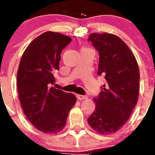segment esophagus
<instances>
[{"mask_svg": "<svg viewBox=\"0 0 155 155\" xmlns=\"http://www.w3.org/2000/svg\"><path fill=\"white\" fill-rule=\"evenodd\" d=\"M76 97H77L78 100H85V99H87L86 95H81V94H76Z\"/></svg>", "mask_w": 155, "mask_h": 155, "instance_id": "1", "label": "esophagus"}]
</instances>
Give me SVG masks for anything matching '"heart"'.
Returning a JSON list of instances; mask_svg holds the SVG:
<instances>
[{"label":"heart","mask_w":155,"mask_h":155,"mask_svg":"<svg viewBox=\"0 0 155 155\" xmlns=\"http://www.w3.org/2000/svg\"><path fill=\"white\" fill-rule=\"evenodd\" d=\"M83 49H89V48H83Z\"/></svg>","instance_id":"b5f03b06"}]
</instances>
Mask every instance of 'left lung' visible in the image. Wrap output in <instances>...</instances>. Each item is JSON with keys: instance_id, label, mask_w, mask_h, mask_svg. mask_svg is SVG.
<instances>
[{"instance_id": "1", "label": "left lung", "mask_w": 155, "mask_h": 155, "mask_svg": "<svg viewBox=\"0 0 155 155\" xmlns=\"http://www.w3.org/2000/svg\"><path fill=\"white\" fill-rule=\"evenodd\" d=\"M88 41L98 51L97 74L104 76L106 82L94 98L95 110L88 123L97 133L113 134L125 125L137 104L139 66L128 45L115 35L92 33Z\"/></svg>"}]
</instances>
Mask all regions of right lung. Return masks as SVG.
I'll return each mask as SVG.
<instances>
[{
	"label": "right lung",
	"instance_id": "obj_1",
	"mask_svg": "<svg viewBox=\"0 0 155 155\" xmlns=\"http://www.w3.org/2000/svg\"><path fill=\"white\" fill-rule=\"evenodd\" d=\"M71 40L59 32L42 33L28 45L19 62L16 82L22 110L29 122L45 134L58 133L64 128L76 102L73 94L52 86L61 52Z\"/></svg>",
	"mask_w": 155,
	"mask_h": 155
}]
</instances>
